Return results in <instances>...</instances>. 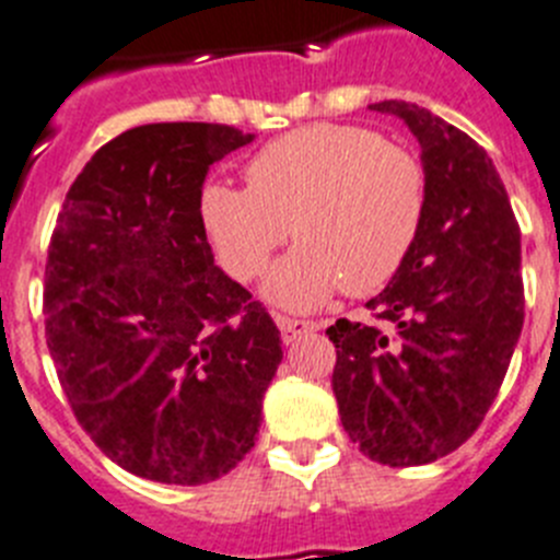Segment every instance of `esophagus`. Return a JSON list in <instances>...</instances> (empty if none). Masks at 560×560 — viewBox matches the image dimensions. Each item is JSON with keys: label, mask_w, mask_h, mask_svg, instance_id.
<instances>
[{"label": "esophagus", "mask_w": 560, "mask_h": 560, "mask_svg": "<svg viewBox=\"0 0 560 560\" xmlns=\"http://www.w3.org/2000/svg\"><path fill=\"white\" fill-rule=\"evenodd\" d=\"M276 324H279L281 340H284V342H292L295 337L306 335V331L320 329V324H317V320H301V317L281 315V312H276Z\"/></svg>", "instance_id": "esophagus-1"}]
</instances>
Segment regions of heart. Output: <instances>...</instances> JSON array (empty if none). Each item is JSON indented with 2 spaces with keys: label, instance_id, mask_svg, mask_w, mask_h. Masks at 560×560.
<instances>
[{
  "label": "heart",
  "instance_id": "obj_1",
  "mask_svg": "<svg viewBox=\"0 0 560 560\" xmlns=\"http://www.w3.org/2000/svg\"><path fill=\"white\" fill-rule=\"evenodd\" d=\"M248 189L209 184L200 211L225 268L254 279L290 236L268 292L310 310L331 292L371 295L399 273L424 229L427 170L410 150L362 125H310L248 161Z\"/></svg>",
  "mask_w": 560,
  "mask_h": 560
}]
</instances>
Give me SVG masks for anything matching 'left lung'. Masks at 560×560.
<instances>
[{
	"label": "left lung",
	"instance_id": "obj_1",
	"mask_svg": "<svg viewBox=\"0 0 560 560\" xmlns=\"http://www.w3.org/2000/svg\"><path fill=\"white\" fill-rule=\"evenodd\" d=\"M421 144L424 229L390 284L368 301L376 324L340 317L331 390L342 430L382 466H424L475 435L500 393L522 324V243L486 150L427 108L385 100Z\"/></svg>",
	"mask_w": 560,
	"mask_h": 560
}]
</instances>
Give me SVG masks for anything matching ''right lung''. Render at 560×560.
Segmentation results:
<instances>
[{"mask_svg":"<svg viewBox=\"0 0 560 560\" xmlns=\"http://www.w3.org/2000/svg\"><path fill=\"white\" fill-rule=\"evenodd\" d=\"M231 125L130 128L69 186L49 240L44 331L78 424L167 486L229 475L254 446L281 331L214 265L200 198Z\"/></svg>","mask_w":560,"mask_h":560,"instance_id":"right-lung-1","label":"right lung"}]
</instances>
